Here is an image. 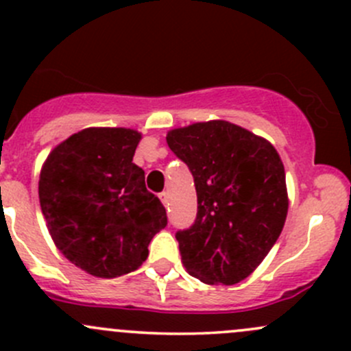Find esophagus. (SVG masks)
<instances>
[{"label": "esophagus", "instance_id": "34e87169", "mask_svg": "<svg viewBox=\"0 0 351 351\" xmlns=\"http://www.w3.org/2000/svg\"><path fill=\"white\" fill-rule=\"evenodd\" d=\"M160 200H161V204H163L165 206L169 205V195H168V191H163V193H160Z\"/></svg>", "mask_w": 351, "mask_h": 351}]
</instances>
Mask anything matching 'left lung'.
Masks as SVG:
<instances>
[{
  "instance_id": "obj_1",
  "label": "left lung",
  "mask_w": 351,
  "mask_h": 351,
  "mask_svg": "<svg viewBox=\"0 0 351 351\" xmlns=\"http://www.w3.org/2000/svg\"><path fill=\"white\" fill-rule=\"evenodd\" d=\"M166 143L190 168L197 188L195 223L176 232L183 265L206 284L243 281L286 222L289 200L278 151L227 121L173 129Z\"/></svg>"
}]
</instances>
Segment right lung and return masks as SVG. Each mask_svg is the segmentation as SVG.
<instances>
[{
    "mask_svg": "<svg viewBox=\"0 0 351 351\" xmlns=\"http://www.w3.org/2000/svg\"><path fill=\"white\" fill-rule=\"evenodd\" d=\"M141 132L87 128L60 143L42 166L38 197L57 249L95 278L136 271L166 227L160 198L132 163Z\"/></svg>",
    "mask_w": 351,
    "mask_h": 351,
    "instance_id": "obj_1",
    "label": "right lung"
}]
</instances>
